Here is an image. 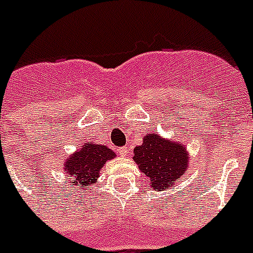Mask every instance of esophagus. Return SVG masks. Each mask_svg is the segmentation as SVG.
I'll return each mask as SVG.
<instances>
[{
	"mask_svg": "<svg viewBox=\"0 0 253 253\" xmlns=\"http://www.w3.org/2000/svg\"><path fill=\"white\" fill-rule=\"evenodd\" d=\"M117 151H119V153L122 156V157H126V156L128 155V148H127L126 146H125V147H120Z\"/></svg>",
	"mask_w": 253,
	"mask_h": 253,
	"instance_id": "esophagus-1",
	"label": "esophagus"
}]
</instances>
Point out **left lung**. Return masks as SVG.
<instances>
[{
  "instance_id": "left-lung-1",
  "label": "left lung",
  "mask_w": 253,
  "mask_h": 253,
  "mask_svg": "<svg viewBox=\"0 0 253 253\" xmlns=\"http://www.w3.org/2000/svg\"><path fill=\"white\" fill-rule=\"evenodd\" d=\"M133 161L140 171L148 177L150 187L166 191L190 169V155L186 145L167 140L157 133L145 134L142 145L133 150Z\"/></svg>"
}]
</instances>
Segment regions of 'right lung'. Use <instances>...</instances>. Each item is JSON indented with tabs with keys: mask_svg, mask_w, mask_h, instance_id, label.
<instances>
[{
	"mask_svg": "<svg viewBox=\"0 0 253 253\" xmlns=\"http://www.w3.org/2000/svg\"><path fill=\"white\" fill-rule=\"evenodd\" d=\"M116 157V153L105 145L86 142L77 151L68 155L62 164L63 171L75 190H89L93 183H97L100 171L106 162Z\"/></svg>",
	"mask_w": 253,
	"mask_h": 253,
	"instance_id": "obj_1",
	"label": "right lung"
}]
</instances>
